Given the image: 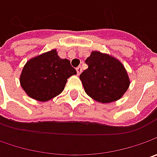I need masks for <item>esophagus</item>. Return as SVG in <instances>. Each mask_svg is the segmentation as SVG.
Segmentation results:
<instances>
[{"label": "esophagus", "mask_w": 157, "mask_h": 157, "mask_svg": "<svg viewBox=\"0 0 157 157\" xmlns=\"http://www.w3.org/2000/svg\"><path fill=\"white\" fill-rule=\"evenodd\" d=\"M76 71H77V73H78V75H79V74H80V73L82 72V71H83V70H82L81 66H78V67L76 68Z\"/></svg>", "instance_id": "34e87169"}]
</instances>
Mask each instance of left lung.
I'll list each match as a JSON object with an SVG mask.
<instances>
[{
  "mask_svg": "<svg viewBox=\"0 0 157 157\" xmlns=\"http://www.w3.org/2000/svg\"><path fill=\"white\" fill-rule=\"evenodd\" d=\"M88 68L79 78L89 97L100 103L120 100L127 92L130 79L122 63L109 54L94 51L86 58Z\"/></svg>",
  "mask_w": 157,
  "mask_h": 157,
  "instance_id": "left-lung-1",
  "label": "left lung"
}]
</instances>
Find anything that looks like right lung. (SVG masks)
Here are the masks:
<instances>
[{
  "instance_id": "obj_1",
  "label": "right lung",
  "mask_w": 157,
  "mask_h": 157,
  "mask_svg": "<svg viewBox=\"0 0 157 157\" xmlns=\"http://www.w3.org/2000/svg\"><path fill=\"white\" fill-rule=\"evenodd\" d=\"M77 74L66 58H61L57 50H52L30 58L23 66L20 84L28 96L45 102L61 94L67 78Z\"/></svg>"
}]
</instances>
